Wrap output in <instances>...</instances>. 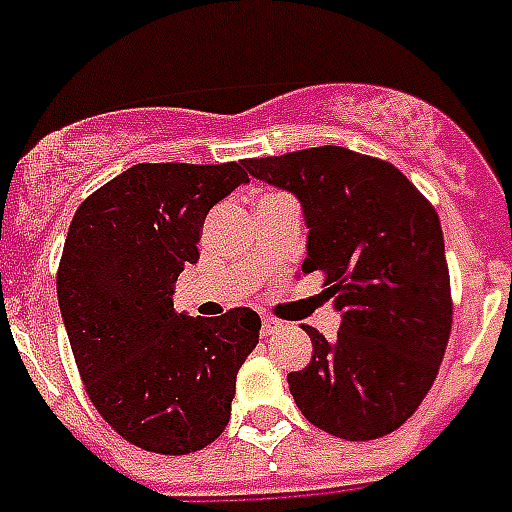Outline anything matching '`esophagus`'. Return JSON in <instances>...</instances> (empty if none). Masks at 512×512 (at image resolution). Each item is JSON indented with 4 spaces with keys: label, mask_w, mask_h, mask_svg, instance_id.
I'll use <instances>...</instances> for the list:
<instances>
[{
    "label": "esophagus",
    "mask_w": 512,
    "mask_h": 512,
    "mask_svg": "<svg viewBox=\"0 0 512 512\" xmlns=\"http://www.w3.org/2000/svg\"><path fill=\"white\" fill-rule=\"evenodd\" d=\"M281 329V321L273 319V316H263V327H260V332H263V337L273 335V332H279Z\"/></svg>",
    "instance_id": "1"
}]
</instances>
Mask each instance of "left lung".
<instances>
[{"label": "left lung", "mask_w": 512, "mask_h": 512, "mask_svg": "<svg viewBox=\"0 0 512 512\" xmlns=\"http://www.w3.org/2000/svg\"><path fill=\"white\" fill-rule=\"evenodd\" d=\"M249 175L303 201L308 257L342 324L332 342L305 327L311 364L289 393L316 428L372 441L401 428L425 398L452 332V287L438 212L385 159L342 146L247 159Z\"/></svg>", "instance_id": "left-lung-1"}]
</instances>
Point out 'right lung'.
Returning a JSON list of instances; mask_svg holds the SVG:
<instances>
[{
    "label": "right lung",
    "instance_id": "add662e5",
    "mask_svg": "<svg viewBox=\"0 0 512 512\" xmlns=\"http://www.w3.org/2000/svg\"><path fill=\"white\" fill-rule=\"evenodd\" d=\"M247 180L244 162L135 164L68 225L55 284L76 369L100 417L146 452H199L231 420L260 316L191 319L172 287L199 260L209 209Z\"/></svg>",
    "mask_w": 512,
    "mask_h": 512
}]
</instances>
